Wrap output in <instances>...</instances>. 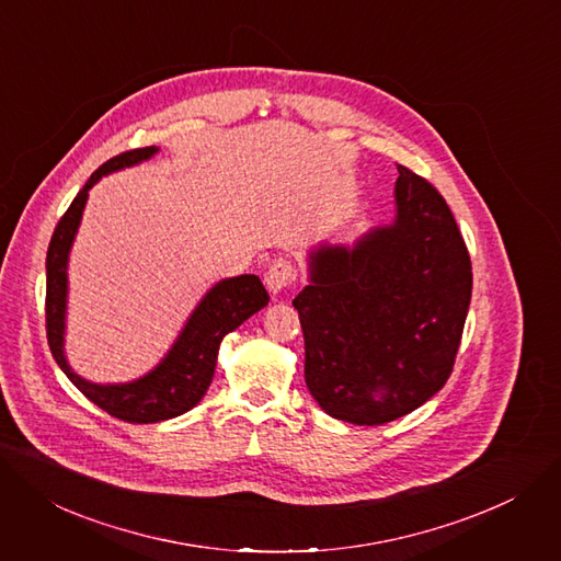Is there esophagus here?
<instances>
[{
	"mask_svg": "<svg viewBox=\"0 0 561 561\" xmlns=\"http://www.w3.org/2000/svg\"><path fill=\"white\" fill-rule=\"evenodd\" d=\"M295 279H297V271H295V264L286 257H279L271 264L268 268V275H266V286L273 295L286 290V288H293L295 286Z\"/></svg>",
	"mask_w": 561,
	"mask_h": 561,
	"instance_id": "34e87169",
	"label": "esophagus"
}]
</instances>
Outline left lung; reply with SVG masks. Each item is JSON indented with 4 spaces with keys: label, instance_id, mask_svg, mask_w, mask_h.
Here are the masks:
<instances>
[{
    "label": "left lung",
    "instance_id": "obj_1",
    "mask_svg": "<svg viewBox=\"0 0 561 561\" xmlns=\"http://www.w3.org/2000/svg\"><path fill=\"white\" fill-rule=\"evenodd\" d=\"M470 297V254L445 198L398 165L393 224L309 254V286L293 299L309 391L353 425L419 410L451 374Z\"/></svg>",
    "mask_w": 561,
    "mask_h": 561
}]
</instances>
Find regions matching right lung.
I'll return each mask as SVG.
<instances>
[{
  "instance_id": "1",
  "label": "right lung",
  "mask_w": 561,
  "mask_h": 561,
  "mask_svg": "<svg viewBox=\"0 0 561 561\" xmlns=\"http://www.w3.org/2000/svg\"><path fill=\"white\" fill-rule=\"evenodd\" d=\"M157 151L154 145L129 149L100 165L58 221L46 252V340L50 353L93 404L125 423H161L190 412L213 382L221 340L268 304V293L257 275L221 279L198 301L165 358L147 376L125 385H95L69 367L65 355L67 264L89 190L105 174L147 161Z\"/></svg>"
}]
</instances>
